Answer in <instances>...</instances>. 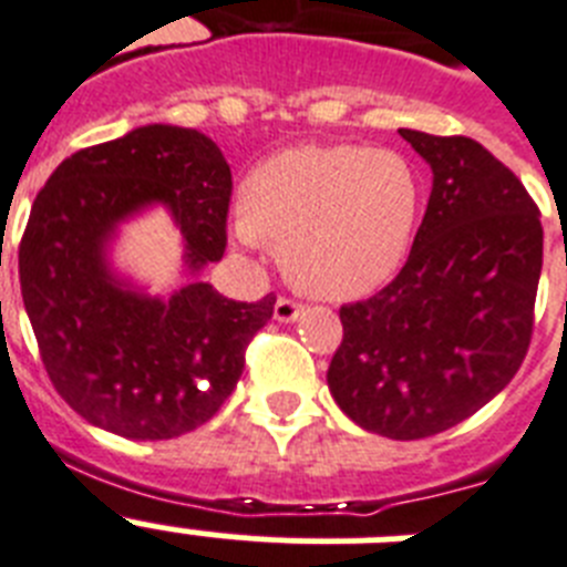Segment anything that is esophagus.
<instances>
[{
  "mask_svg": "<svg viewBox=\"0 0 567 567\" xmlns=\"http://www.w3.org/2000/svg\"><path fill=\"white\" fill-rule=\"evenodd\" d=\"M302 311H306V306H302V302H297V299H288V297H279L276 299L274 317L279 322H293L302 317Z\"/></svg>",
  "mask_w": 567,
  "mask_h": 567,
  "instance_id": "obj_1",
  "label": "esophagus"
}]
</instances>
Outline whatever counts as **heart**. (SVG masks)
Masks as SVG:
<instances>
[{"instance_id": "b5f03b06", "label": "heart", "mask_w": 567, "mask_h": 567, "mask_svg": "<svg viewBox=\"0 0 567 567\" xmlns=\"http://www.w3.org/2000/svg\"><path fill=\"white\" fill-rule=\"evenodd\" d=\"M421 216L417 169L394 150L291 146L241 181L233 239H268L293 282L331 299L363 297L403 265Z\"/></svg>"}]
</instances>
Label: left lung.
I'll return each instance as SVG.
<instances>
[{"label":"left lung","mask_w":567,"mask_h":567,"mask_svg":"<svg viewBox=\"0 0 567 567\" xmlns=\"http://www.w3.org/2000/svg\"><path fill=\"white\" fill-rule=\"evenodd\" d=\"M401 137L432 166L430 204L401 274L340 308L328 389L357 426L417 441L467 421L518 372L542 221L522 181L473 137Z\"/></svg>","instance_id":"left-lung-1"}]
</instances>
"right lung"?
<instances>
[{"instance_id":"obj_1","label":"right lung","mask_w":567,"mask_h":567,"mask_svg":"<svg viewBox=\"0 0 567 567\" xmlns=\"http://www.w3.org/2000/svg\"><path fill=\"white\" fill-rule=\"evenodd\" d=\"M233 178L225 155L195 130L150 123L74 152L31 207L19 285L51 383L78 415L135 441L202 426L230 398L247 342L276 297L227 299L189 282L146 297L112 274L106 245L123 218L166 204L187 268L225 256Z\"/></svg>"}]
</instances>
